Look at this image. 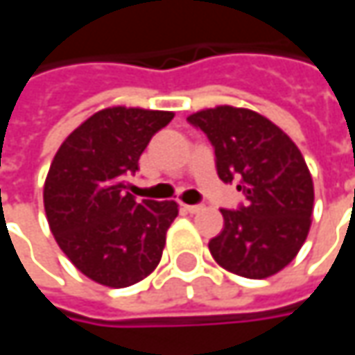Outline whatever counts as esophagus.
Returning a JSON list of instances; mask_svg holds the SVG:
<instances>
[{
	"label": "esophagus",
	"instance_id": "1",
	"mask_svg": "<svg viewBox=\"0 0 355 355\" xmlns=\"http://www.w3.org/2000/svg\"><path fill=\"white\" fill-rule=\"evenodd\" d=\"M182 209L187 213H199L203 211V205H185V203H182Z\"/></svg>",
	"mask_w": 355,
	"mask_h": 355
}]
</instances>
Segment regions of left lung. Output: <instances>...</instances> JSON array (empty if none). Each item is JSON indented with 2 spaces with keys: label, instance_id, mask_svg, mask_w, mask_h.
Returning a JSON list of instances; mask_svg holds the SVG:
<instances>
[{
  "label": "left lung",
  "instance_id": "1",
  "mask_svg": "<svg viewBox=\"0 0 355 355\" xmlns=\"http://www.w3.org/2000/svg\"><path fill=\"white\" fill-rule=\"evenodd\" d=\"M215 148L223 182L237 175L245 207L221 209L223 231L209 241L215 263L245 279L277 275L298 254L312 225L314 184L298 146L263 114L215 106L189 114Z\"/></svg>",
  "mask_w": 355,
  "mask_h": 355
}]
</instances>
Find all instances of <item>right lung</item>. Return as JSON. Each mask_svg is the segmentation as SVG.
<instances>
[{"label":"right lung","instance_id":"obj_1","mask_svg":"<svg viewBox=\"0 0 355 355\" xmlns=\"http://www.w3.org/2000/svg\"><path fill=\"white\" fill-rule=\"evenodd\" d=\"M173 112L110 106L94 112L61 144L43 185L51 233L90 280L126 288L159 265L175 201L138 203L126 175Z\"/></svg>","mask_w":355,"mask_h":355}]
</instances>
